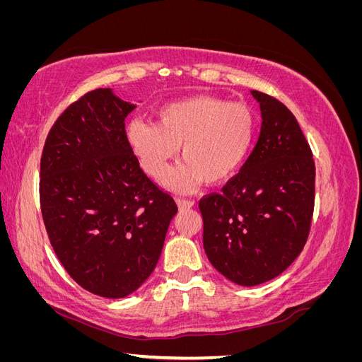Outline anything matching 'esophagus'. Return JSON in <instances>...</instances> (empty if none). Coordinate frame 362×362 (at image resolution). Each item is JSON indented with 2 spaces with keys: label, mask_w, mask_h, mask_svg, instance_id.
Here are the masks:
<instances>
[{
  "label": "esophagus",
  "mask_w": 362,
  "mask_h": 362,
  "mask_svg": "<svg viewBox=\"0 0 362 362\" xmlns=\"http://www.w3.org/2000/svg\"><path fill=\"white\" fill-rule=\"evenodd\" d=\"M177 205L180 206V210H185V208L194 206V201H190V199H177Z\"/></svg>",
  "instance_id": "1"
}]
</instances>
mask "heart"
<instances>
[{
    "label": "heart",
    "mask_w": 362,
    "mask_h": 362,
    "mask_svg": "<svg viewBox=\"0 0 362 362\" xmlns=\"http://www.w3.org/2000/svg\"><path fill=\"white\" fill-rule=\"evenodd\" d=\"M156 124L131 120L127 141L151 178L166 173L180 156L182 163L170 172L164 185L187 193L205 180L221 184L246 161L255 137L250 108L216 96H193L160 107Z\"/></svg>",
    "instance_id": "b5f03b06"
}]
</instances>
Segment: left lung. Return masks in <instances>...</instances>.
<instances>
[{"label":"left lung","mask_w":362,"mask_h":362,"mask_svg":"<svg viewBox=\"0 0 362 362\" xmlns=\"http://www.w3.org/2000/svg\"><path fill=\"white\" fill-rule=\"evenodd\" d=\"M261 129L243 168L199 202L204 249L214 269L254 287L286 270L308 238L315 168L298 120L275 98L250 90Z\"/></svg>","instance_id":"1"}]
</instances>
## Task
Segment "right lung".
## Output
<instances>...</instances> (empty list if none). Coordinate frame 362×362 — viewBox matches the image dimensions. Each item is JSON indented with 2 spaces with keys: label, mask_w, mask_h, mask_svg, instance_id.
I'll return each mask as SVG.
<instances>
[{
  "label": "right lung",
  "mask_w": 362,
  "mask_h": 362,
  "mask_svg": "<svg viewBox=\"0 0 362 362\" xmlns=\"http://www.w3.org/2000/svg\"><path fill=\"white\" fill-rule=\"evenodd\" d=\"M136 108L112 89L69 105L40 160V210L71 278L108 299L134 293L154 272L178 208L140 169L125 117Z\"/></svg>",
  "instance_id": "1"
}]
</instances>
